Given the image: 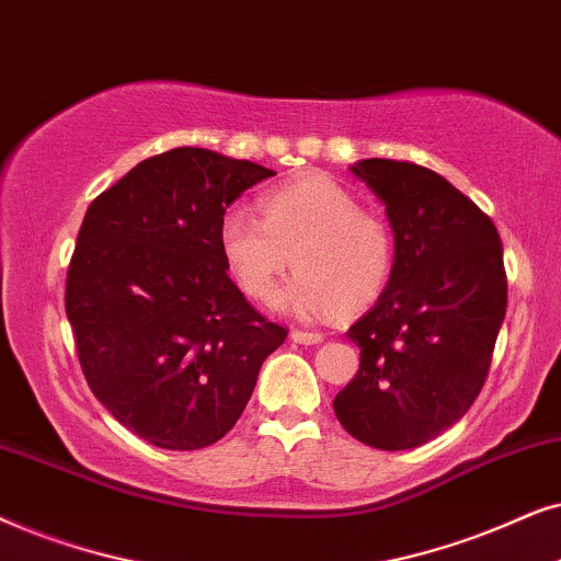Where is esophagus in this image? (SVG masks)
<instances>
[{
  "label": "esophagus",
  "mask_w": 561,
  "mask_h": 561,
  "mask_svg": "<svg viewBox=\"0 0 561 561\" xmlns=\"http://www.w3.org/2000/svg\"><path fill=\"white\" fill-rule=\"evenodd\" d=\"M289 339H293L295 343H305V346H316V343H323V333L300 331V328H295V331L289 333Z\"/></svg>",
  "instance_id": "1"
}]
</instances>
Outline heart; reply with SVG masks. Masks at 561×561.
<instances>
[{"mask_svg":"<svg viewBox=\"0 0 561 561\" xmlns=\"http://www.w3.org/2000/svg\"><path fill=\"white\" fill-rule=\"evenodd\" d=\"M218 245L238 287L259 302L272 300L293 259L297 272L279 302L297 316L369 308L394 266L387 222L362 210L331 176H302L266 192L261 218L243 207L228 210Z\"/></svg>","mask_w":561,"mask_h":561,"instance_id":"1","label":"heart"}]
</instances>
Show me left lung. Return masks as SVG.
<instances>
[{"instance_id":"obj_1","label":"left lung","mask_w":561,"mask_h":561,"mask_svg":"<svg viewBox=\"0 0 561 561\" xmlns=\"http://www.w3.org/2000/svg\"><path fill=\"white\" fill-rule=\"evenodd\" d=\"M385 205L394 266L385 293L348 328L362 348L333 410L356 442L415 449L472 408L505 318L497 228L436 171L364 159L348 167Z\"/></svg>"}]
</instances>
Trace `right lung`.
I'll return each instance as SVG.
<instances>
[{"mask_svg": "<svg viewBox=\"0 0 561 561\" xmlns=\"http://www.w3.org/2000/svg\"><path fill=\"white\" fill-rule=\"evenodd\" d=\"M274 171L174 148L89 205L66 276V316L94 398L144 442L194 451L241 417L287 331L245 302L218 228Z\"/></svg>", "mask_w": 561, "mask_h": 561, "instance_id": "right-lung-1", "label": "right lung"}]
</instances>
